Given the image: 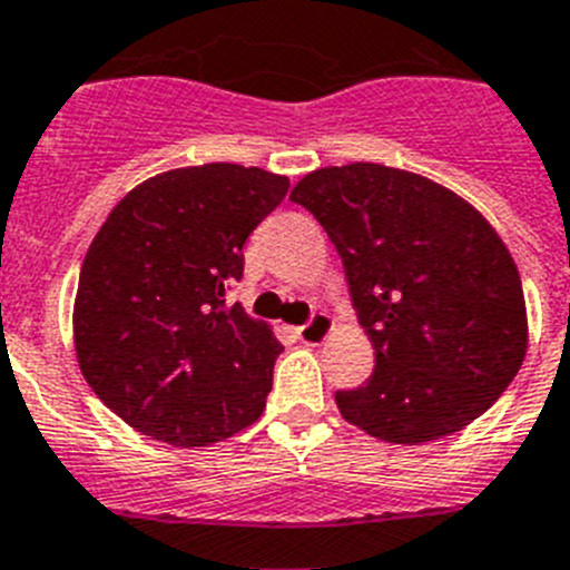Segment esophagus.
Listing matches in <instances>:
<instances>
[{
	"instance_id": "obj_1",
	"label": "esophagus",
	"mask_w": 570,
	"mask_h": 570,
	"mask_svg": "<svg viewBox=\"0 0 570 570\" xmlns=\"http://www.w3.org/2000/svg\"><path fill=\"white\" fill-rule=\"evenodd\" d=\"M333 318H330V315L326 313H318V315H313V318L306 321L304 326H298V330H295V333H298V338L304 341V344H309V346H318V344H324L326 338H330V333H333Z\"/></svg>"
}]
</instances>
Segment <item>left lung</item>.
I'll return each mask as SVG.
<instances>
[{
  "label": "left lung",
  "instance_id": "obj_1",
  "mask_svg": "<svg viewBox=\"0 0 570 570\" xmlns=\"http://www.w3.org/2000/svg\"><path fill=\"white\" fill-rule=\"evenodd\" d=\"M326 229L375 350L361 387L335 393L346 422L422 444L468 428L528 353L519 269L482 212L404 168L350 163L292 189Z\"/></svg>",
  "mask_w": 570,
  "mask_h": 570
}]
</instances>
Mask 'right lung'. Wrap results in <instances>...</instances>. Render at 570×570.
<instances>
[{
	"label": "right lung",
	"mask_w": 570,
	"mask_h": 570,
	"mask_svg": "<svg viewBox=\"0 0 570 570\" xmlns=\"http://www.w3.org/2000/svg\"><path fill=\"white\" fill-rule=\"evenodd\" d=\"M286 189L284 175L206 163L148 177L114 206L79 269L73 350L122 422L175 448H209L261 419L284 346L226 304V286Z\"/></svg>",
	"instance_id": "add662e5"
}]
</instances>
